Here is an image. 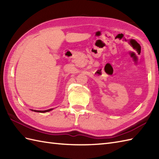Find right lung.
Here are the masks:
<instances>
[{"label": "right lung", "mask_w": 159, "mask_h": 159, "mask_svg": "<svg viewBox=\"0 0 159 159\" xmlns=\"http://www.w3.org/2000/svg\"><path fill=\"white\" fill-rule=\"evenodd\" d=\"M54 109H50L48 110H45V111H38V110H33L31 109L32 111H34V112H38V113H46V112H49V111L53 110Z\"/></svg>", "instance_id": "add662e5"}]
</instances>
